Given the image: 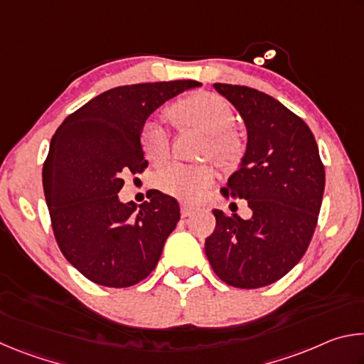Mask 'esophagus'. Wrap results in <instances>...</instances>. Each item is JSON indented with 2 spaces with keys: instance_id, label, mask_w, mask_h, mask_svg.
<instances>
[{
  "instance_id": "34e87169",
  "label": "esophagus",
  "mask_w": 364,
  "mask_h": 364,
  "mask_svg": "<svg viewBox=\"0 0 364 364\" xmlns=\"http://www.w3.org/2000/svg\"><path fill=\"white\" fill-rule=\"evenodd\" d=\"M194 213V207H191L188 204H181V217L186 218V217H191V215Z\"/></svg>"
}]
</instances>
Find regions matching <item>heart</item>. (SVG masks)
Instances as JSON below:
<instances>
[{
	"mask_svg": "<svg viewBox=\"0 0 364 364\" xmlns=\"http://www.w3.org/2000/svg\"><path fill=\"white\" fill-rule=\"evenodd\" d=\"M167 115L180 128H194L207 134L205 154L223 165L236 164L244 146L236 132L231 130L236 120L230 102L223 97L199 91L176 101L167 109ZM139 146L149 162H162L168 156L170 138L159 122L147 120L139 130ZM215 180L208 165H184L170 162L160 167L152 178L159 191L184 202H196Z\"/></svg>",
	"mask_w": 364,
	"mask_h": 364,
	"instance_id": "obj_1",
	"label": "heart"
}]
</instances>
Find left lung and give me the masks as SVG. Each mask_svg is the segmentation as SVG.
Listing matches in <instances>:
<instances>
[{
  "label": "left lung",
  "instance_id": "1",
  "mask_svg": "<svg viewBox=\"0 0 364 364\" xmlns=\"http://www.w3.org/2000/svg\"><path fill=\"white\" fill-rule=\"evenodd\" d=\"M213 88L242 117L247 146L223 193L245 199L252 217L213 210L217 226L205 255L221 281L257 289L287 274L308 249L324 193V167L306 123L249 86Z\"/></svg>",
  "mask_w": 364,
  "mask_h": 364
}]
</instances>
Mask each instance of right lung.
I'll return each instance as SVG.
<instances>
[{"label": "right lung", "mask_w": 364, "mask_h": 364, "mask_svg": "<svg viewBox=\"0 0 364 364\" xmlns=\"http://www.w3.org/2000/svg\"><path fill=\"white\" fill-rule=\"evenodd\" d=\"M194 80L117 86L60 123L43 165L53 231L73 268L106 287H130L157 267L180 220L176 199L154 191L136 208L122 202L123 175L147 167L139 130L149 115Z\"/></svg>", "instance_id": "obj_1"}]
</instances>
